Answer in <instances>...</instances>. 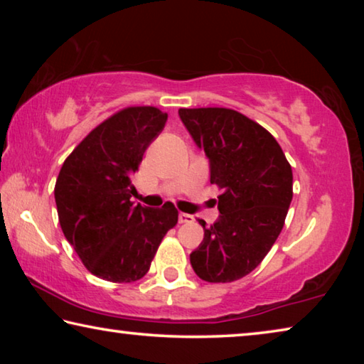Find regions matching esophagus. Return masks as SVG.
I'll use <instances>...</instances> for the list:
<instances>
[{"instance_id":"esophagus-1","label":"esophagus","mask_w":364,"mask_h":364,"mask_svg":"<svg viewBox=\"0 0 364 364\" xmlns=\"http://www.w3.org/2000/svg\"><path fill=\"white\" fill-rule=\"evenodd\" d=\"M178 220H180V223H191V221H194V217L189 213L180 212V215H178Z\"/></svg>"}]
</instances>
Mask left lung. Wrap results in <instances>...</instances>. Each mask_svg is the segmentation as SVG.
Wrapping results in <instances>:
<instances>
[{"instance_id": "8db88e82", "label": "left lung", "mask_w": 364, "mask_h": 364, "mask_svg": "<svg viewBox=\"0 0 364 364\" xmlns=\"http://www.w3.org/2000/svg\"><path fill=\"white\" fill-rule=\"evenodd\" d=\"M196 144L210 160V183L221 189L220 220L204 228L191 254L196 274L207 282L247 276L273 247L292 200V168L273 134L226 107L180 109Z\"/></svg>"}]
</instances>
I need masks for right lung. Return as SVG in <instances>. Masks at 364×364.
I'll list each match as a JSON object with an SVG mask.
<instances>
[{
	"label": "right lung",
	"mask_w": 364,
	"mask_h": 364,
	"mask_svg": "<svg viewBox=\"0 0 364 364\" xmlns=\"http://www.w3.org/2000/svg\"><path fill=\"white\" fill-rule=\"evenodd\" d=\"M167 114L152 106L125 107L83 138L65 159L54 186L59 223L91 274L133 282L149 271L165 234L178 223L171 202L133 205V175Z\"/></svg>",
	"instance_id": "add662e5"
}]
</instances>
